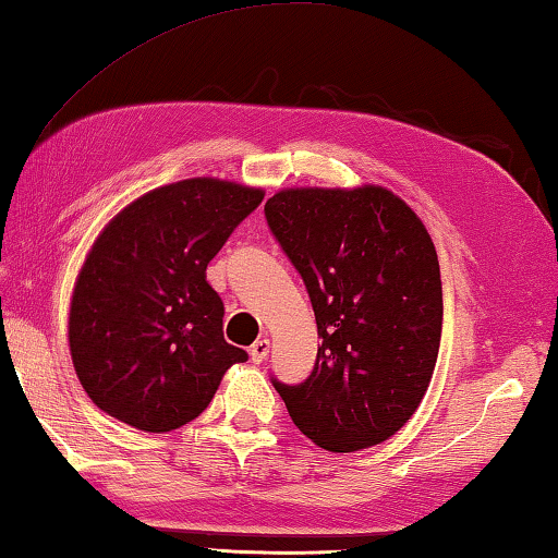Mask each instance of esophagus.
Instances as JSON below:
<instances>
[{
	"label": "esophagus",
	"instance_id": "esophagus-1",
	"mask_svg": "<svg viewBox=\"0 0 558 558\" xmlns=\"http://www.w3.org/2000/svg\"><path fill=\"white\" fill-rule=\"evenodd\" d=\"M248 353H251V361L253 363H263L268 359V353H270V341L268 339H258L256 343H253V347L248 349Z\"/></svg>",
	"mask_w": 558,
	"mask_h": 558
}]
</instances>
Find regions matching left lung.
Segmentation results:
<instances>
[{"instance_id":"obj_1","label":"left lung","mask_w":558,"mask_h":558,"mask_svg":"<svg viewBox=\"0 0 558 558\" xmlns=\"http://www.w3.org/2000/svg\"><path fill=\"white\" fill-rule=\"evenodd\" d=\"M266 219L322 337L305 383L272 380L292 422L333 453L390 439L417 412L439 356L441 272L427 227L380 185L278 190Z\"/></svg>"}]
</instances>
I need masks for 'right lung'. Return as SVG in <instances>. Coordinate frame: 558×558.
Instances as JSON below:
<instances>
[{
    "label": "right lung",
    "mask_w": 558,
    "mask_h": 558,
    "mask_svg": "<svg viewBox=\"0 0 558 558\" xmlns=\"http://www.w3.org/2000/svg\"><path fill=\"white\" fill-rule=\"evenodd\" d=\"M266 192L219 178L156 187L109 219L77 272L68 343L99 410L163 434L202 414L244 349L221 331L207 263Z\"/></svg>",
    "instance_id": "obj_1"
}]
</instances>
